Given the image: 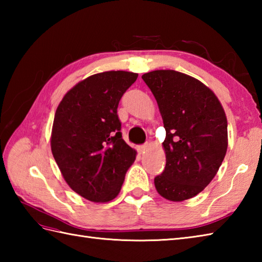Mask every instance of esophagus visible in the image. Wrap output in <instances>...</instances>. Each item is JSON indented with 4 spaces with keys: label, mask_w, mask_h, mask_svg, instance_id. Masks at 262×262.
<instances>
[{
    "label": "esophagus",
    "mask_w": 262,
    "mask_h": 262,
    "mask_svg": "<svg viewBox=\"0 0 262 262\" xmlns=\"http://www.w3.org/2000/svg\"><path fill=\"white\" fill-rule=\"evenodd\" d=\"M146 147H147V145L145 144V145H142V146L138 147V151H140V153H144V151H145Z\"/></svg>",
    "instance_id": "1"
}]
</instances>
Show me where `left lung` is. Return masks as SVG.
I'll return each mask as SVG.
<instances>
[{"label":"left lung","instance_id":"left-lung-1","mask_svg":"<svg viewBox=\"0 0 262 262\" xmlns=\"http://www.w3.org/2000/svg\"><path fill=\"white\" fill-rule=\"evenodd\" d=\"M157 100L166 135V163L154 179L158 192L182 202L202 192L216 176L227 149V119L215 93L173 70L142 75Z\"/></svg>","mask_w":262,"mask_h":262}]
</instances>
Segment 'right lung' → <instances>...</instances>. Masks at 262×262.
Instances as JSON below:
<instances>
[{
	"mask_svg": "<svg viewBox=\"0 0 262 262\" xmlns=\"http://www.w3.org/2000/svg\"><path fill=\"white\" fill-rule=\"evenodd\" d=\"M138 74L102 72L86 77L65 94L55 113L53 157L66 183L93 203L118 196L136 151L121 137L117 108Z\"/></svg>",
	"mask_w": 262,
	"mask_h": 262,
	"instance_id": "1",
	"label": "right lung"
}]
</instances>
